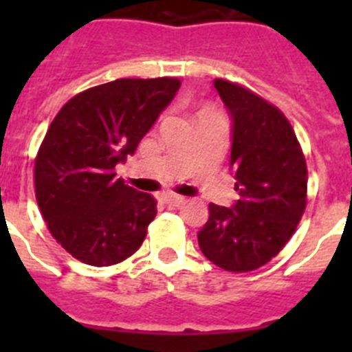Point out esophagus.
Returning a JSON list of instances; mask_svg holds the SVG:
<instances>
[{
	"mask_svg": "<svg viewBox=\"0 0 352 352\" xmlns=\"http://www.w3.org/2000/svg\"><path fill=\"white\" fill-rule=\"evenodd\" d=\"M164 201H166L167 206L179 208L183 203H185V197H182V195H166V197H164Z\"/></svg>",
	"mask_w": 352,
	"mask_h": 352,
	"instance_id": "1",
	"label": "esophagus"
}]
</instances>
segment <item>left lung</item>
<instances>
[{
    "mask_svg": "<svg viewBox=\"0 0 352 352\" xmlns=\"http://www.w3.org/2000/svg\"><path fill=\"white\" fill-rule=\"evenodd\" d=\"M231 116V166L239 199L210 204L197 232L204 256L226 272L261 268L285 247L307 206V162L287 118L250 89L213 80Z\"/></svg>",
    "mask_w": 352,
    "mask_h": 352,
    "instance_id": "1",
    "label": "left lung"
}]
</instances>
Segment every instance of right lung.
<instances>
[{
	"instance_id": "add662e5",
	"label": "right lung",
	"mask_w": 352,
	"mask_h": 352,
	"mask_svg": "<svg viewBox=\"0 0 352 352\" xmlns=\"http://www.w3.org/2000/svg\"><path fill=\"white\" fill-rule=\"evenodd\" d=\"M179 86L173 77L116 79L76 95L52 120L35 160L36 203L76 259L111 266L144 241L157 201L114 167L135 153Z\"/></svg>"
}]
</instances>
